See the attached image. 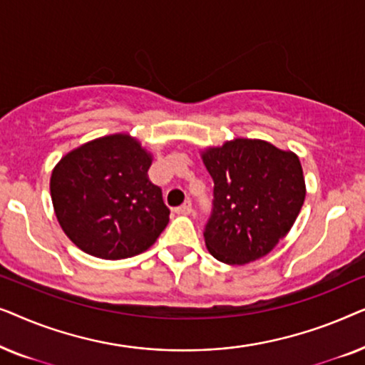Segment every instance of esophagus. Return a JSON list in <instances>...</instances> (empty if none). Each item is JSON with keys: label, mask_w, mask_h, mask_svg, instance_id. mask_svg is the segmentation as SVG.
Segmentation results:
<instances>
[{"label": "esophagus", "mask_w": 365, "mask_h": 365, "mask_svg": "<svg viewBox=\"0 0 365 365\" xmlns=\"http://www.w3.org/2000/svg\"><path fill=\"white\" fill-rule=\"evenodd\" d=\"M174 212H176V214H182V216H187V214H191V212H192V204H191V201H186V202L182 204V206L176 207V209H174Z\"/></svg>", "instance_id": "1"}]
</instances>
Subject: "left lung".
<instances>
[{"label": "left lung", "instance_id": "1", "mask_svg": "<svg viewBox=\"0 0 365 365\" xmlns=\"http://www.w3.org/2000/svg\"><path fill=\"white\" fill-rule=\"evenodd\" d=\"M214 181L212 209L204 241L226 264L266 256L301 212L306 182L301 161L262 139H234L202 153Z\"/></svg>", "mask_w": 365, "mask_h": 365}]
</instances>
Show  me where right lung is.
<instances>
[{
	"label": "right lung",
	"mask_w": 365,
	"mask_h": 365,
	"mask_svg": "<svg viewBox=\"0 0 365 365\" xmlns=\"http://www.w3.org/2000/svg\"><path fill=\"white\" fill-rule=\"evenodd\" d=\"M153 158L128 134H111L68 153L53 169L59 226L94 257L126 259L153 246L169 222L161 187L148 178Z\"/></svg>",
	"instance_id": "add662e5"
}]
</instances>
